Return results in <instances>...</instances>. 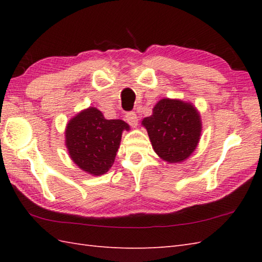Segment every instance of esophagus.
Masks as SVG:
<instances>
[{
    "mask_svg": "<svg viewBox=\"0 0 262 262\" xmlns=\"http://www.w3.org/2000/svg\"><path fill=\"white\" fill-rule=\"evenodd\" d=\"M126 120L132 127H136L138 124V117L135 113H133V111L126 114Z\"/></svg>",
    "mask_w": 262,
    "mask_h": 262,
    "instance_id": "obj_1",
    "label": "esophagus"
}]
</instances>
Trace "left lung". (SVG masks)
Masks as SVG:
<instances>
[{
    "label": "left lung",
    "instance_id": "left-lung-1",
    "mask_svg": "<svg viewBox=\"0 0 262 262\" xmlns=\"http://www.w3.org/2000/svg\"><path fill=\"white\" fill-rule=\"evenodd\" d=\"M142 125L146 128L155 153L169 163L183 162L190 157L202 134L198 110L178 99L160 100Z\"/></svg>",
    "mask_w": 262,
    "mask_h": 262
}]
</instances>
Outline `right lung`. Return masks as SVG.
<instances>
[{"mask_svg":"<svg viewBox=\"0 0 262 262\" xmlns=\"http://www.w3.org/2000/svg\"><path fill=\"white\" fill-rule=\"evenodd\" d=\"M124 130H129V125L124 120L105 119L94 107L82 110L65 129L70 158L86 173L104 174L115 162Z\"/></svg>","mask_w":262,"mask_h":262,"instance_id":"1","label":"right lung"}]
</instances>
